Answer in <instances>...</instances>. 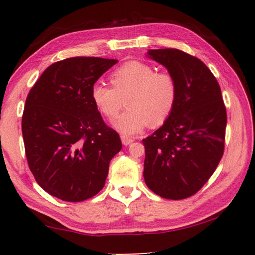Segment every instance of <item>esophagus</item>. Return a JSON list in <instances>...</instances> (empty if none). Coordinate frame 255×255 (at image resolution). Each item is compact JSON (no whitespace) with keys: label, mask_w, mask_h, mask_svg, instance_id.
<instances>
[{"label":"esophagus","mask_w":255,"mask_h":255,"mask_svg":"<svg viewBox=\"0 0 255 255\" xmlns=\"http://www.w3.org/2000/svg\"><path fill=\"white\" fill-rule=\"evenodd\" d=\"M120 138H122V141H123V144H124L125 146L131 144L132 141H133L132 138L128 137V136H126V135H122V136H120Z\"/></svg>","instance_id":"obj_1"}]
</instances>
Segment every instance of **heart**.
<instances>
[{
	"label": "heart",
	"instance_id": "b5f03b06",
	"mask_svg": "<svg viewBox=\"0 0 255 255\" xmlns=\"http://www.w3.org/2000/svg\"><path fill=\"white\" fill-rule=\"evenodd\" d=\"M114 88L97 84L92 89L94 105L108 118H114L125 106L128 109L114 120L124 135H136L149 124L156 127L173 111L178 88L174 77L139 60H130L110 75Z\"/></svg>",
	"mask_w": 255,
	"mask_h": 255
}]
</instances>
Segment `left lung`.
Listing matches in <instances>:
<instances>
[{"label":"left lung","mask_w":255,"mask_h":255,"mask_svg":"<svg viewBox=\"0 0 255 255\" xmlns=\"http://www.w3.org/2000/svg\"><path fill=\"white\" fill-rule=\"evenodd\" d=\"M147 56L174 77L178 93L170 117L143 139L145 183L165 199H184L204 187L221 162L226 108L217 80L200 59L172 48L149 49Z\"/></svg>","instance_id":"8db88e82"}]
</instances>
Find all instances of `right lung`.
Here are the masks:
<instances>
[{
    "label": "right lung",
    "instance_id": "1",
    "mask_svg": "<svg viewBox=\"0 0 255 255\" xmlns=\"http://www.w3.org/2000/svg\"><path fill=\"white\" fill-rule=\"evenodd\" d=\"M117 59L72 57L42 73L25 100V156L38 184L60 200L79 202L105 187L122 140L94 105L92 89Z\"/></svg>",
    "mask_w": 255,
    "mask_h": 255
}]
</instances>
